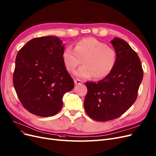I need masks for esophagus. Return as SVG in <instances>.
Instances as JSON below:
<instances>
[{
    "label": "esophagus",
    "instance_id": "obj_1",
    "mask_svg": "<svg viewBox=\"0 0 156 156\" xmlns=\"http://www.w3.org/2000/svg\"><path fill=\"white\" fill-rule=\"evenodd\" d=\"M83 82L82 81V80H79V79H74V83L76 85H78V84H81Z\"/></svg>",
    "mask_w": 156,
    "mask_h": 156
}]
</instances>
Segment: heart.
Returning <instances> with one entry per match:
<instances>
[{
  "instance_id": "heart-1",
  "label": "heart",
  "mask_w": 156,
  "mask_h": 156,
  "mask_svg": "<svg viewBox=\"0 0 156 156\" xmlns=\"http://www.w3.org/2000/svg\"><path fill=\"white\" fill-rule=\"evenodd\" d=\"M62 61L67 71L74 72L82 61L83 66L75 72V76L82 79L94 77L101 79L106 77L114 69L117 53L114 49L94 38L80 40L74 49L68 46L62 53Z\"/></svg>"
}]
</instances>
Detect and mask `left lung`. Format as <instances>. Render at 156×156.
Instances as JSON below:
<instances>
[{
  "instance_id": "obj_1",
  "label": "left lung",
  "mask_w": 156,
  "mask_h": 156,
  "mask_svg": "<svg viewBox=\"0 0 156 156\" xmlns=\"http://www.w3.org/2000/svg\"><path fill=\"white\" fill-rule=\"evenodd\" d=\"M111 42L117 53L113 70L98 83H86L84 110L98 121L115 119L124 114L136 101L143 77L140 58L130 46L117 37Z\"/></svg>"
}]
</instances>
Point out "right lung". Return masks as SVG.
Returning <instances> with one entry per match:
<instances>
[{
    "mask_svg": "<svg viewBox=\"0 0 156 156\" xmlns=\"http://www.w3.org/2000/svg\"><path fill=\"white\" fill-rule=\"evenodd\" d=\"M64 45L57 37H37L17 53L13 85L24 108L31 114L56 115L62 106L64 94L74 87L62 61Z\"/></svg>",
    "mask_w": 156,
    "mask_h": 156,
    "instance_id": "obj_1",
    "label": "right lung"
}]
</instances>
